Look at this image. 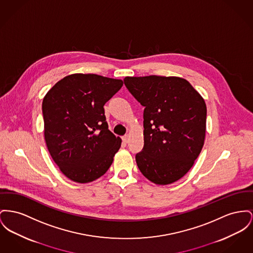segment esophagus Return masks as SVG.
<instances>
[{
  "label": "esophagus",
  "instance_id": "34e87169",
  "mask_svg": "<svg viewBox=\"0 0 253 253\" xmlns=\"http://www.w3.org/2000/svg\"><path fill=\"white\" fill-rule=\"evenodd\" d=\"M122 140L124 143H127L129 141V134H125L122 136Z\"/></svg>",
  "mask_w": 253,
  "mask_h": 253
}]
</instances>
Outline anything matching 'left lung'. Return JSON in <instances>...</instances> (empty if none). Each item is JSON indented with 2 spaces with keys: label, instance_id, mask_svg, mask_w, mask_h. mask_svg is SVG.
<instances>
[{
  "label": "left lung",
  "instance_id": "8db88e82",
  "mask_svg": "<svg viewBox=\"0 0 253 253\" xmlns=\"http://www.w3.org/2000/svg\"><path fill=\"white\" fill-rule=\"evenodd\" d=\"M124 84L144 107V146L135 155L138 169L156 184L177 181L193 166L205 143L204 98L176 76H127Z\"/></svg>",
  "mask_w": 253,
  "mask_h": 253
}]
</instances>
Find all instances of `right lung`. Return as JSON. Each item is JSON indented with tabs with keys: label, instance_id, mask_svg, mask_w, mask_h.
<instances>
[{
	"label": "right lung",
	"instance_id": "obj_1",
	"mask_svg": "<svg viewBox=\"0 0 253 253\" xmlns=\"http://www.w3.org/2000/svg\"><path fill=\"white\" fill-rule=\"evenodd\" d=\"M123 85L101 75H68L43 99L45 140L67 178L87 183L103 176L113 164L121 138L109 129L104 105Z\"/></svg>",
	"mask_w": 253,
	"mask_h": 253
}]
</instances>
